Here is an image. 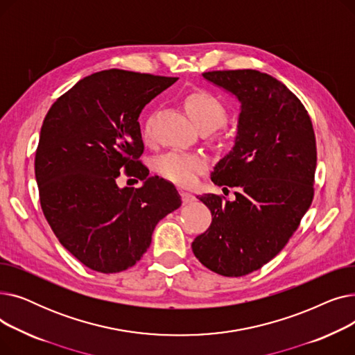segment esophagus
<instances>
[{
  "mask_svg": "<svg viewBox=\"0 0 355 355\" xmlns=\"http://www.w3.org/2000/svg\"><path fill=\"white\" fill-rule=\"evenodd\" d=\"M181 198H182V202H184V204H189V202L196 201V196H193L191 193H185V191L181 193Z\"/></svg>",
  "mask_w": 355,
  "mask_h": 355,
  "instance_id": "1",
  "label": "esophagus"
}]
</instances>
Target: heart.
Returning <instances> with one entry per match:
<instances>
[{
    "label": "heart",
    "mask_w": 355,
    "mask_h": 355,
    "mask_svg": "<svg viewBox=\"0 0 355 355\" xmlns=\"http://www.w3.org/2000/svg\"><path fill=\"white\" fill-rule=\"evenodd\" d=\"M185 109L196 126L210 125L217 128L226 118L225 106L207 92H194L189 95L185 98ZM148 126L149 121L145 128L148 129ZM206 166L207 159L204 155L177 151V149L164 154L157 161V171L166 180L180 185L193 184Z\"/></svg>",
    "instance_id": "heart-1"
}]
</instances>
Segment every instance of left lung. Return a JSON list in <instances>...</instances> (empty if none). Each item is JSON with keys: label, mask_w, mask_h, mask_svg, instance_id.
<instances>
[{"label": "left lung", "mask_w": 355, "mask_h": 355, "mask_svg": "<svg viewBox=\"0 0 355 355\" xmlns=\"http://www.w3.org/2000/svg\"><path fill=\"white\" fill-rule=\"evenodd\" d=\"M240 105L234 145L211 173L237 187L233 201L202 194L211 225L191 243L207 269L239 277L266 265L300 226L313 198L316 144L311 118L293 93L257 70L202 73Z\"/></svg>", "instance_id": "8db88e82"}]
</instances>
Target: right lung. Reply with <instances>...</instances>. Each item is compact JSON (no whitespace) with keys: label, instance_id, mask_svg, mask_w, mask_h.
<instances>
[{"label":"right lung","instance_id":"add662e5","mask_svg":"<svg viewBox=\"0 0 355 355\" xmlns=\"http://www.w3.org/2000/svg\"><path fill=\"white\" fill-rule=\"evenodd\" d=\"M175 78L103 70L79 80L44 118L34 171L51 230L92 270L118 273L151 245L158 221L181 206L173 184L138 161V118ZM122 171L144 182L121 189Z\"/></svg>","mask_w":355,"mask_h":355}]
</instances>
